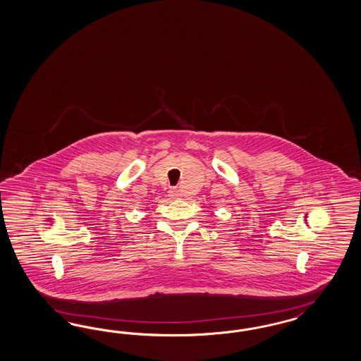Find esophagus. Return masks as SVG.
Masks as SVG:
<instances>
[{
  "label": "esophagus",
  "instance_id": "obj_1",
  "mask_svg": "<svg viewBox=\"0 0 361 361\" xmlns=\"http://www.w3.org/2000/svg\"><path fill=\"white\" fill-rule=\"evenodd\" d=\"M169 195L171 197V198H179L180 197V191L178 190V188H175V187H173V188H170V191H169Z\"/></svg>",
  "mask_w": 361,
  "mask_h": 361
}]
</instances>
